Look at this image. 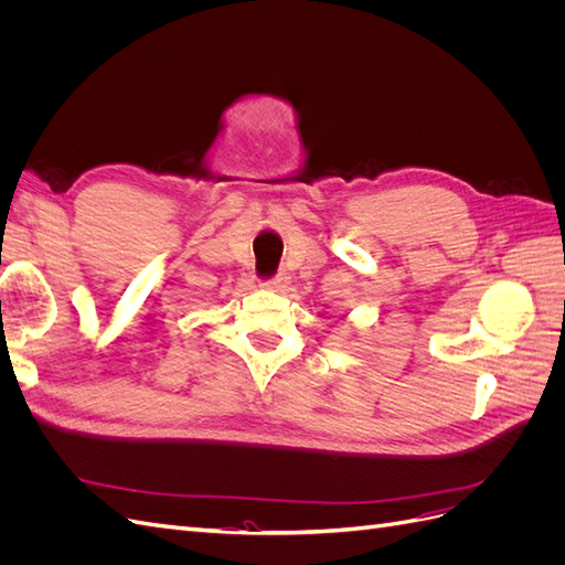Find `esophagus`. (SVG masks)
<instances>
[{"label": "esophagus", "instance_id": "obj_1", "mask_svg": "<svg viewBox=\"0 0 565 565\" xmlns=\"http://www.w3.org/2000/svg\"><path fill=\"white\" fill-rule=\"evenodd\" d=\"M264 287H268V289H273V292H282V289L289 285V276L287 273H280V276H276L273 280H266V282H262Z\"/></svg>", "mask_w": 565, "mask_h": 565}]
</instances>
